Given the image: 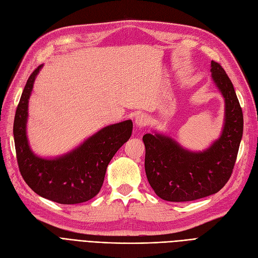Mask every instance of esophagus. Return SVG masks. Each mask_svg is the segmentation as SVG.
Returning <instances> with one entry per match:
<instances>
[{
    "label": "esophagus",
    "mask_w": 258,
    "mask_h": 258,
    "mask_svg": "<svg viewBox=\"0 0 258 258\" xmlns=\"http://www.w3.org/2000/svg\"><path fill=\"white\" fill-rule=\"evenodd\" d=\"M148 123V117L147 115L145 114H139L138 116L136 117V125L140 128L142 127H145Z\"/></svg>",
    "instance_id": "34e87169"
}]
</instances>
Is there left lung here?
Listing matches in <instances>:
<instances>
[{
	"mask_svg": "<svg viewBox=\"0 0 258 258\" xmlns=\"http://www.w3.org/2000/svg\"><path fill=\"white\" fill-rule=\"evenodd\" d=\"M211 75L225 99V125L220 139L203 153L181 148L171 138L147 133L145 172L160 199L189 202L219 192L232 176L243 132V115L225 70L211 60Z\"/></svg>",
	"mask_w": 258,
	"mask_h": 258,
	"instance_id": "obj_1",
	"label": "left lung"
}]
</instances>
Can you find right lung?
I'll list each match as a JSON object with an SVG mask.
<instances>
[{"label":"right lung","instance_id":"add662e5","mask_svg":"<svg viewBox=\"0 0 258 258\" xmlns=\"http://www.w3.org/2000/svg\"><path fill=\"white\" fill-rule=\"evenodd\" d=\"M39 65L29 77L17 106L14 139L17 162L22 178L40 197L64 205L83 203L101 189L106 167L117 150L130 139L132 121L104 127L63 157L41 159L30 149L26 139L28 103Z\"/></svg>","mask_w":258,"mask_h":258}]
</instances>
